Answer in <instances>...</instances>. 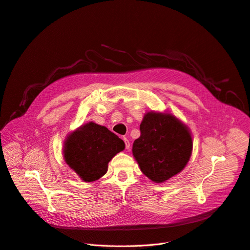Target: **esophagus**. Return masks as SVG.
<instances>
[{
	"mask_svg": "<svg viewBox=\"0 0 250 250\" xmlns=\"http://www.w3.org/2000/svg\"><path fill=\"white\" fill-rule=\"evenodd\" d=\"M123 140H124V142H125V147H126V149H129V148H130V142H129V140H128L126 137H124Z\"/></svg>",
	"mask_w": 250,
	"mask_h": 250,
	"instance_id": "34e87169",
	"label": "esophagus"
}]
</instances>
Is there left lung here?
Instances as JSON below:
<instances>
[{"label":"left lung","instance_id":"8db88e82","mask_svg":"<svg viewBox=\"0 0 250 250\" xmlns=\"http://www.w3.org/2000/svg\"><path fill=\"white\" fill-rule=\"evenodd\" d=\"M140 132L132 153L144 175L162 183L184 169L193 143L188 127L174 115L148 112L140 124Z\"/></svg>","mask_w":250,"mask_h":250}]
</instances>
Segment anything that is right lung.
<instances>
[{"label": "right lung", "mask_w": 250, "mask_h": 250, "mask_svg": "<svg viewBox=\"0 0 250 250\" xmlns=\"http://www.w3.org/2000/svg\"><path fill=\"white\" fill-rule=\"evenodd\" d=\"M124 148V141L116 134L89 122L69 134L63 154L65 162L83 181L93 182L106 174L110 160Z\"/></svg>", "instance_id": "1"}]
</instances>
